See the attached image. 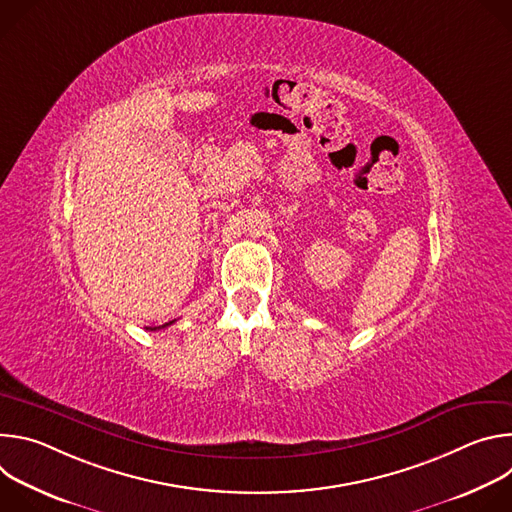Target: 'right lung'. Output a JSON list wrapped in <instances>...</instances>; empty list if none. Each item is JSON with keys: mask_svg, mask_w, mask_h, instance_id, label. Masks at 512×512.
I'll list each match as a JSON object with an SVG mask.
<instances>
[{"mask_svg": "<svg viewBox=\"0 0 512 512\" xmlns=\"http://www.w3.org/2000/svg\"><path fill=\"white\" fill-rule=\"evenodd\" d=\"M174 322H176V320H172V322H168V324H162V326H152V328H150V326H148V328H145V330H154V332H156V330H162V328H168V326H170V324H174Z\"/></svg>", "mask_w": 512, "mask_h": 512, "instance_id": "1", "label": "right lung"}]
</instances>
